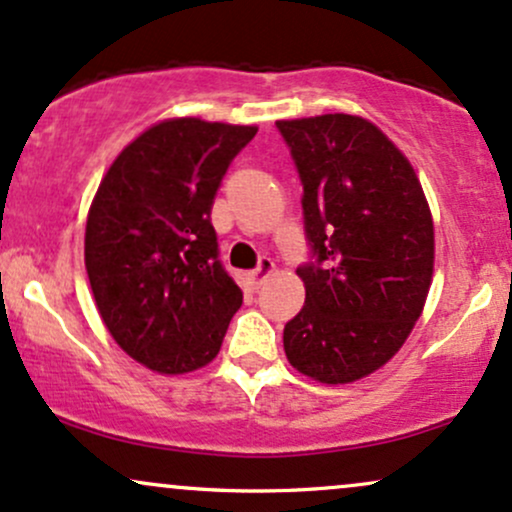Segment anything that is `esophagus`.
I'll return each mask as SVG.
<instances>
[{"instance_id": "esophagus-1", "label": "esophagus", "mask_w": 512, "mask_h": 512, "mask_svg": "<svg viewBox=\"0 0 512 512\" xmlns=\"http://www.w3.org/2000/svg\"><path fill=\"white\" fill-rule=\"evenodd\" d=\"M275 271V263L271 261V258H261V263H258V268H254V271H249L246 273V280H249V285L256 287L263 283V280L268 278V275H271Z\"/></svg>"}]
</instances>
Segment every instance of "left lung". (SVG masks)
Wrapping results in <instances>:
<instances>
[{"label":"left lung","mask_w":512,"mask_h":512,"mask_svg":"<svg viewBox=\"0 0 512 512\" xmlns=\"http://www.w3.org/2000/svg\"><path fill=\"white\" fill-rule=\"evenodd\" d=\"M302 179L317 261L297 271L304 307L285 324L290 365L350 384L399 353L433 283L435 229L406 154L367 118L278 120Z\"/></svg>","instance_id":"8db88e82"}]
</instances>
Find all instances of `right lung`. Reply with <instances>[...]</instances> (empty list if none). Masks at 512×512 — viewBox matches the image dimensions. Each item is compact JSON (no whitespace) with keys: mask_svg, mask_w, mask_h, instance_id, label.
<instances>
[{"mask_svg":"<svg viewBox=\"0 0 512 512\" xmlns=\"http://www.w3.org/2000/svg\"><path fill=\"white\" fill-rule=\"evenodd\" d=\"M256 125L159 120L103 174L86 215L84 266L113 341L159 375L217 358L241 287L217 261L212 200Z\"/></svg>","mask_w":512,"mask_h":512,"instance_id":"add662e5","label":"right lung"}]
</instances>
